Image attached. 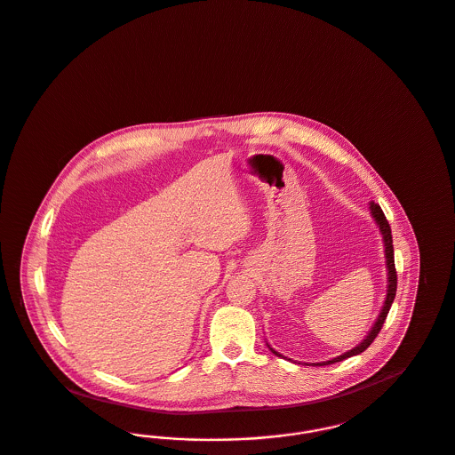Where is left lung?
<instances>
[{"label": "left lung", "mask_w": 455, "mask_h": 455, "mask_svg": "<svg viewBox=\"0 0 455 455\" xmlns=\"http://www.w3.org/2000/svg\"><path fill=\"white\" fill-rule=\"evenodd\" d=\"M369 210H371V214H372L374 221L378 223V227H379V230H381V234H383V241H385L386 270H387V289H386L385 305H383V308H381V314L378 315L376 323L372 325V329L369 331V334L365 336V339H363L360 345H356V347H355V348H351L350 351H345L343 355H339V356H336V358H332V360L318 362V363H314V365H329V363H336V362H341V360H345V358H350L353 355H358V353L367 350V348L372 345V341L376 339V336L379 334V331H381V327H383V323H385L386 316L389 314L391 303H393V299H395V294H396V268H395V256H393V237H391V228H389V223H387L385 212H383L379 204L371 203V204H369ZM268 348L272 350L274 355L282 356L279 351L274 350L270 345H268Z\"/></svg>", "instance_id": "8db88e82"}]
</instances>
